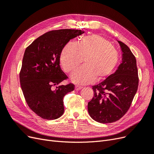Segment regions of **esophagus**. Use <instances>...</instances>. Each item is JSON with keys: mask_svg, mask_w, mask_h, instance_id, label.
<instances>
[{"mask_svg": "<svg viewBox=\"0 0 154 154\" xmlns=\"http://www.w3.org/2000/svg\"><path fill=\"white\" fill-rule=\"evenodd\" d=\"M83 87H81V86H78V85H76L75 86V90L76 91H80V90H81L82 88Z\"/></svg>", "mask_w": 154, "mask_h": 154, "instance_id": "34e87169", "label": "esophagus"}]
</instances>
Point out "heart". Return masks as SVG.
Here are the masks:
<instances>
[{
	"label": "heart",
	"instance_id": "obj_1",
	"mask_svg": "<svg viewBox=\"0 0 154 154\" xmlns=\"http://www.w3.org/2000/svg\"><path fill=\"white\" fill-rule=\"evenodd\" d=\"M71 76L76 84L85 85L103 80L112 72L119 61V53L110 42L100 35L82 37L77 44H67L60 55V62L66 72H71L82 63Z\"/></svg>",
	"mask_w": 154,
	"mask_h": 154
}]
</instances>
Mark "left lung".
<instances>
[{"label": "left lung", "instance_id": "left-lung-1", "mask_svg": "<svg viewBox=\"0 0 154 154\" xmlns=\"http://www.w3.org/2000/svg\"><path fill=\"white\" fill-rule=\"evenodd\" d=\"M118 42L123 53L122 63L105 80L92 86L94 96L88 103L90 116L101 123L122 118L128 110L138 88L136 57L127 45Z\"/></svg>", "mask_w": 154, "mask_h": 154}]
</instances>
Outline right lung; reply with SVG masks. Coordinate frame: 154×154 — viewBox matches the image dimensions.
I'll list each match as a JSON object with an SVG mask.
<instances>
[{
    "label": "right lung",
    "mask_w": 154,
    "mask_h": 154,
    "mask_svg": "<svg viewBox=\"0 0 154 154\" xmlns=\"http://www.w3.org/2000/svg\"><path fill=\"white\" fill-rule=\"evenodd\" d=\"M78 29L45 32L26 49L19 74L23 94L31 110L45 119H56L64 112L63 97L74 85H58L67 76L60 68L62 49L71 39L83 33Z\"/></svg>",
    "instance_id": "1"
}]
</instances>
